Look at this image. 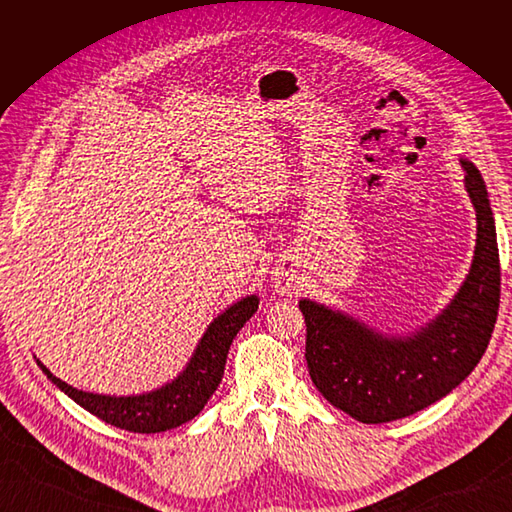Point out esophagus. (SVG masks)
Returning <instances> with one entry per match:
<instances>
[{
    "instance_id": "1",
    "label": "esophagus",
    "mask_w": 512,
    "mask_h": 512,
    "mask_svg": "<svg viewBox=\"0 0 512 512\" xmlns=\"http://www.w3.org/2000/svg\"><path fill=\"white\" fill-rule=\"evenodd\" d=\"M271 284L275 292L290 294L299 288V273L292 265H288V262H280V265H275L271 271Z\"/></svg>"
}]
</instances>
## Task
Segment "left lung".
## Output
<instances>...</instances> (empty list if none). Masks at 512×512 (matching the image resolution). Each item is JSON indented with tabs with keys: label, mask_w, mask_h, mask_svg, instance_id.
<instances>
[{
	"label": "left lung",
	"mask_w": 512,
	"mask_h": 512,
	"mask_svg": "<svg viewBox=\"0 0 512 512\" xmlns=\"http://www.w3.org/2000/svg\"><path fill=\"white\" fill-rule=\"evenodd\" d=\"M466 170L476 247L466 280L442 312L406 335H386L354 316L301 299L305 361L322 397L367 425L391 423L446 397L483 359L500 307V254L487 185Z\"/></svg>",
	"instance_id": "8db88e82"
}]
</instances>
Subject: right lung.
Returning a JSON list of instances; mask_svg holds the SVG:
<instances>
[{
  "instance_id": "1",
  "label": "right lung",
  "mask_w": 512,
  "mask_h": 512,
  "mask_svg": "<svg viewBox=\"0 0 512 512\" xmlns=\"http://www.w3.org/2000/svg\"><path fill=\"white\" fill-rule=\"evenodd\" d=\"M256 309V294L243 297L241 301L226 307L218 318H213L205 335L200 337L192 359L181 374L160 386V389L141 395L117 397L74 389L68 382L53 376L38 359L36 363L59 391H64L87 412L102 418L104 423L134 433H160L192 421L207 406L209 397L222 382L232 339L243 329V324L254 316Z\"/></svg>"
}]
</instances>
